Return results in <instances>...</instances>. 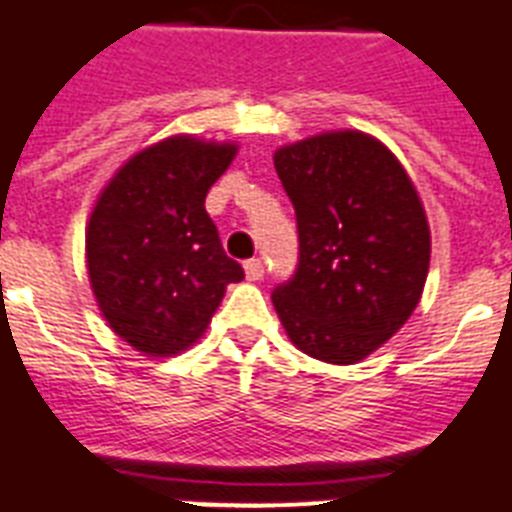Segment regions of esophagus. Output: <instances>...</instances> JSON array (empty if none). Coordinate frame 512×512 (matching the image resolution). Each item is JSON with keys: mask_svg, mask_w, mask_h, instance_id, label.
Listing matches in <instances>:
<instances>
[{"mask_svg": "<svg viewBox=\"0 0 512 512\" xmlns=\"http://www.w3.org/2000/svg\"><path fill=\"white\" fill-rule=\"evenodd\" d=\"M244 273H247V281L263 279V273H265L263 260H247V263H244Z\"/></svg>", "mask_w": 512, "mask_h": 512, "instance_id": "34e87169", "label": "esophagus"}]
</instances>
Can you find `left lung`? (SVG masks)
<instances>
[{"mask_svg":"<svg viewBox=\"0 0 512 512\" xmlns=\"http://www.w3.org/2000/svg\"><path fill=\"white\" fill-rule=\"evenodd\" d=\"M273 167L295 204L300 265L273 292L297 350L358 364L420 303L430 225L404 164L358 130L319 132L276 148Z\"/></svg>","mask_w":512,"mask_h":512,"instance_id":"1","label":"left lung"}]
</instances>
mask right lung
I'll return each mask as SVG.
<instances>
[{
	"instance_id": "right-lung-1",
	"label": "right lung",
	"mask_w": 512,
	"mask_h": 512,
	"mask_svg": "<svg viewBox=\"0 0 512 512\" xmlns=\"http://www.w3.org/2000/svg\"><path fill=\"white\" fill-rule=\"evenodd\" d=\"M239 154L236 143L172 135L140 148L95 199L84 257L100 316L148 358L199 342L244 279L223 252L204 199Z\"/></svg>"
}]
</instances>
